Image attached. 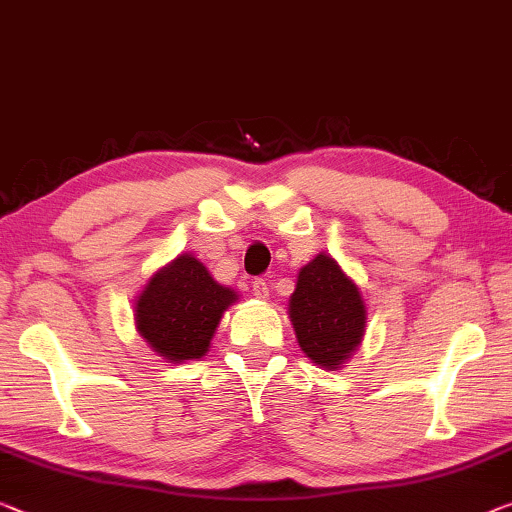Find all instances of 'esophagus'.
I'll use <instances>...</instances> for the list:
<instances>
[{"label":"esophagus","mask_w":512,"mask_h":512,"mask_svg":"<svg viewBox=\"0 0 512 512\" xmlns=\"http://www.w3.org/2000/svg\"><path fill=\"white\" fill-rule=\"evenodd\" d=\"M251 293H254L256 300L265 302L267 297H270V288H267V283L263 279H254L251 281Z\"/></svg>","instance_id":"obj_1"}]
</instances>
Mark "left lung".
I'll return each mask as SVG.
<instances>
[{"label": "left lung", "mask_w": 512, "mask_h": 512, "mask_svg": "<svg viewBox=\"0 0 512 512\" xmlns=\"http://www.w3.org/2000/svg\"><path fill=\"white\" fill-rule=\"evenodd\" d=\"M295 338L313 366L341 371L366 332V302L361 290L327 251L297 272L288 300Z\"/></svg>", "instance_id": "8db88e82"}]
</instances>
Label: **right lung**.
I'll return each instance as SVG.
<instances>
[{"instance_id": "obj_1", "label": "right lung", "mask_w": 512, "mask_h": 512, "mask_svg": "<svg viewBox=\"0 0 512 512\" xmlns=\"http://www.w3.org/2000/svg\"><path fill=\"white\" fill-rule=\"evenodd\" d=\"M238 300L194 254H180L139 290L135 327L157 357L183 364L206 357L224 311Z\"/></svg>"}]
</instances>
